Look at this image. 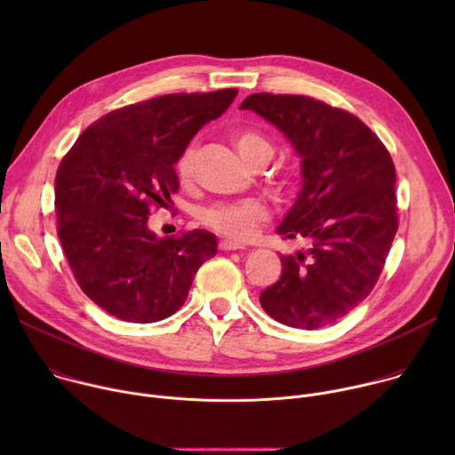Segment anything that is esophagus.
Masks as SVG:
<instances>
[{
  "label": "esophagus",
  "instance_id": "obj_1",
  "mask_svg": "<svg viewBox=\"0 0 455 455\" xmlns=\"http://www.w3.org/2000/svg\"><path fill=\"white\" fill-rule=\"evenodd\" d=\"M220 248L225 250V251H232V250H243L244 246L235 243V241H232V239H223V241H220Z\"/></svg>",
  "mask_w": 455,
  "mask_h": 455
}]
</instances>
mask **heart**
<instances>
[{
  "instance_id": "b5f03b06",
  "label": "heart",
  "mask_w": 455,
  "mask_h": 455,
  "mask_svg": "<svg viewBox=\"0 0 455 455\" xmlns=\"http://www.w3.org/2000/svg\"><path fill=\"white\" fill-rule=\"evenodd\" d=\"M230 139L239 156L251 167L268 164L274 155L270 140L259 132H253V129H235ZM194 155H196L194 146H188L178 160L176 171L183 181L192 174ZM200 220L204 225L223 235L232 239H248L257 232L259 225L268 220V209L255 200L239 204H214L200 211Z\"/></svg>"
}]
</instances>
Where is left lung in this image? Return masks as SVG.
I'll return each instance as SVG.
<instances>
[{"label": "left lung", "mask_w": 455, "mask_h": 455, "mask_svg": "<svg viewBox=\"0 0 455 455\" xmlns=\"http://www.w3.org/2000/svg\"><path fill=\"white\" fill-rule=\"evenodd\" d=\"M239 109L274 124L300 158L302 188L277 234L306 248L281 255V279L259 300L284 326L323 328L381 274L398 230L393 158L360 118L311 97L253 93Z\"/></svg>", "instance_id": "8db88e82"}]
</instances>
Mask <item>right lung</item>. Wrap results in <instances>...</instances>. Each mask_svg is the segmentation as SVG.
I'll use <instances>...</instances> for the list:
<instances>
[{
    "instance_id": "obj_1",
    "label": "right lung",
    "mask_w": 455,
    "mask_h": 455,
    "mask_svg": "<svg viewBox=\"0 0 455 455\" xmlns=\"http://www.w3.org/2000/svg\"><path fill=\"white\" fill-rule=\"evenodd\" d=\"M237 90L171 93L115 109L77 139L55 176L57 235L81 290L109 315L137 323L176 313L194 275L218 251L212 232L158 237L151 205L180 187L174 165Z\"/></svg>"
}]
</instances>
